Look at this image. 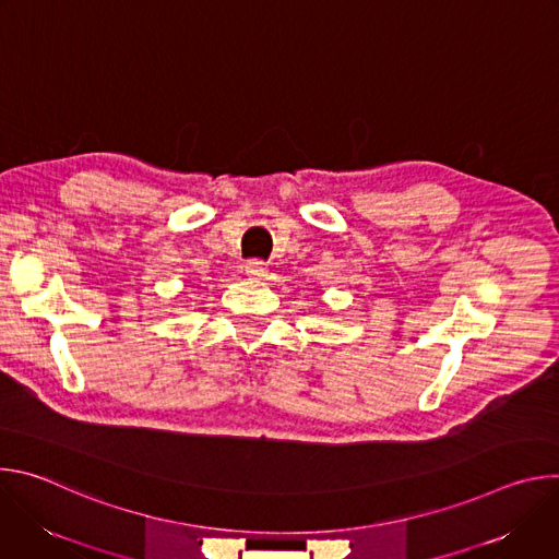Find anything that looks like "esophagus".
I'll use <instances>...</instances> for the list:
<instances>
[{
  "label": "esophagus",
  "instance_id": "1",
  "mask_svg": "<svg viewBox=\"0 0 559 559\" xmlns=\"http://www.w3.org/2000/svg\"><path fill=\"white\" fill-rule=\"evenodd\" d=\"M265 272H267V265H265V261H261V259H252V261L246 263V274H248V276L261 278V276H265Z\"/></svg>",
  "mask_w": 559,
  "mask_h": 559
}]
</instances>
